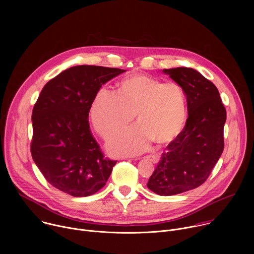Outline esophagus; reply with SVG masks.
Masks as SVG:
<instances>
[{"label":"esophagus","mask_w":254,"mask_h":254,"mask_svg":"<svg viewBox=\"0 0 254 254\" xmlns=\"http://www.w3.org/2000/svg\"><path fill=\"white\" fill-rule=\"evenodd\" d=\"M148 159L151 162H153L154 164H157L159 162V160H160V157H159V155H150V156H148Z\"/></svg>","instance_id":"1"}]
</instances>
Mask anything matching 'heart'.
<instances>
[{"mask_svg": "<svg viewBox=\"0 0 254 254\" xmlns=\"http://www.w3.org/2000/svg\"><path fill=\"white\" fill-rule=\"evenodd\" d=\"M136 113L138 127L117 136L108 149L115 155H135L146 151L153 140L171 141L182 131L187 119L184 89L174 81L144 74L125 78L119 93L101 88L90 107L94 128L105 139L127 128Z\"/></svg>", "mask_w": 254, "mask_h": 254, "instance_id": "heart-1", "label": "heart"}]
</instances>
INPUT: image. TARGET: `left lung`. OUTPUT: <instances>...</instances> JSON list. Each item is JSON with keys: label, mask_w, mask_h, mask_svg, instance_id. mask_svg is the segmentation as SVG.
<instances>
[{"label": "left lung", "mask_w": 254, "mask_h": 254, "mask_svg": "<svg viewBox=\"0 0 254 254\" xmlns=\"http://www.w3.org/2000/svg\"><path fill=\"white\" fill-rule=\"evenodd\" d=\"M164 73L184 89L186 125L162 154L148 188L172 196L201 186L224 150L226 110L217 87L193 68L164 69Z\"/></svg>", "instance_id": "obj_1"}]
</instances>
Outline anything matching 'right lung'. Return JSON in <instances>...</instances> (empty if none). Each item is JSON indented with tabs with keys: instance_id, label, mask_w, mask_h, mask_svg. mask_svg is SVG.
<instances>
[{
	"instance_id": "1",
	"label": "right lung",
	"mask_w": 254,
	"mask_h": 254,
	"mask_svg": "<svg viewBox=\"0 0 254 254\" xmlns=\"http://www.w3.org/2000/svg\"><path fill=\"white\" fill-rule=\"evenodd\" d=\"M126 70L79 65L48 81L32 112V158L47 182L74 197L95 194L118 161L105 158L89 127L101 85Z\"/></svg>"
}]
</instances>
